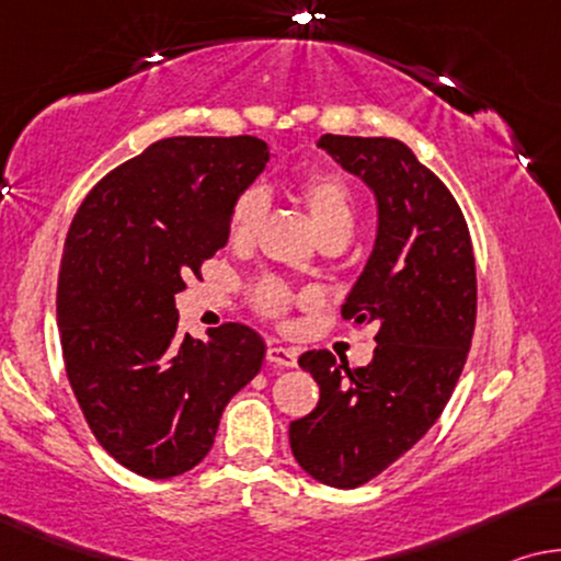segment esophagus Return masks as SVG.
<instances>
[{"label": "esophagus", "mask_w": 561, "mask_h": 561, "mask_svg": "<svg viewBox=\"0 0 561 561\" xmlns=\"http://www.w3.org/2000/svg\"><path fill=\"white\" fill-rule=\"evenodd\" d=\"M266 360L274 363V366L291 368L297 366V353L291 348H282V345H270V348H266Z\"/></svg>", "instance_id": "obj_1"}]
</instances>
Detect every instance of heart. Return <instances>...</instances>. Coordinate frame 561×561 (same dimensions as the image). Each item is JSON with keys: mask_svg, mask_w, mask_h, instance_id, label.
Wrapping results in <instances>:
<instances>
[{"mask_svg": "<svg viewBox=\"0 0 561 561\" xmlns=\"http://www.w3.org/2000/svg\"><path fill=\"white\" fill-rule=\"evenodd\" d=\"M291 195L305 205L310 213L314 228H318L322 241L343 243L348 239L353 226H356V195L348 180L337 170L318 168L307 170L291 183ZM270 201L262 187H247L239 198L231 203L228 210V239L236 247H247L256 239L259 226L266 216ZM251 302L264 318L282 320L291 305H295V291L287 284L266 277L251 287Z\"/></svg>", "mask_w": 561, "mask_h": 561, "instance_id": "b5f03b06", "label": "heart"}]
</instances>
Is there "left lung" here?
<instances>
[{
  "label": "left lung",
  "mask_w": 561,
  "mask_h": 561,
  "mask_svg": "<svg viewBox=\"0 0 561 561\" xmlns=\"http://www.w3.org/2000/svg\"><path fill=\"white\" fill-rule=\"evenodd\" d=\"M318 147L376 195V243L343 318L374 325L378 345L363 368L330 351L299 356L320 401L289 424V445L307 476L358 488L427 435L453 397L476 330V256L460 205L404 141L322 134Z\"/></svg>",
  "instance_id": "1"
}]
</instances>
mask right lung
<instances>
[{
	"label": "right lung",
	"instance_id": "add662e5",
	"mask_svg": "<svg viewBox=\"0 0 561 561\" xmlns=\"http://www.w3.org/2000/svg\"><path fill=\"white\" fill-rule=\"evenodd\" d=\"M266 162L249 134L160 139L101 178L70 224L55 302L66 374L99 445L141 478L193 470L262 370L266 345L241 322L180 335L175 295L226 247L231 203Z\"/></svg>",
	"mask_w": 561,
	"mask_h": 561
}]
</instances>
